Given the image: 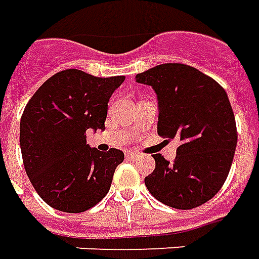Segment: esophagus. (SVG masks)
Instances as JSON below:
<instances>
[{"label": "esophagus", "instance_id": "34e87169", "mask_svg": "<svg viewBox=\"0 0 259 259\" xmlns=\"http://www.w3.org/2000/svg\"><path fill=\"white\" fill-rule=\"evenodd\" d=\"M138 152H126V157H130V159H138L139 157Z\"/></svg>", "mask_w": 259, "mask_h": 259}]
</instances>
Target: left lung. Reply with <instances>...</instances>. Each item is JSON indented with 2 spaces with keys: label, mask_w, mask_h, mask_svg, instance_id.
<instances>
[{
  "label": "left lung",
  "mask_w": 259,
  "mask_h": 259,
  "mask_svg": "<svg viewBox=\"0 0 259 259\" xmlns=\"http://www.w3.org/2000/svg\"><path fill=\"white\" fill-rule=\"evenodd\" d=\"M159 100L157 134L180 139L173 163L153 155L145 177L153 197L170 208L192 209L213 198L225 184L237 146V128L225 89L185 64H162L137 75Z\"/></svg>",
  "instance_id": "8db88e82"
}]
</instances>
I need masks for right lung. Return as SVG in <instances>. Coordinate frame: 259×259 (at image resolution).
Instances as JSON below:
<instances>
[{
    "instance_id": "obj_1",
    "label": "right lung",
    "mask_w": 259,
    "mask_h": 259,
    "mask_svg": "<svg viewBox=\"0 0 259 259\" xmlns=\"http://www.w3.org/2000/svg\"><path fill=\"white\" fill-rule=\"evenodd\" d=\"M124 79L64 69L27 102L19 135L23 166L36 192L51 208L80 213L109 192L124 153L91 148L86 131L104 130L109 99Z\"/></svg>"
}]
</instances>
